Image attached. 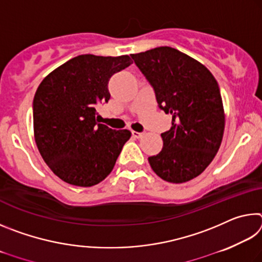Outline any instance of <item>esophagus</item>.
Masks as SVG:
<instances>
[{
  "label": "esophagus",
  "instance_id": "34e87169",
  "mask_svg": "<svg viewBox=\"0 0 262 262\" xmlns=\"http://www.w3.org/2000/svg\"><path fill=\"white\" fill-rule=\"evenodd\" d=\"M132 135H133V137H136V139H140V137H142L144 135V133H139V132H134L133 130L132 132Z\"/></svg>",
  "mask_w": 262,
  "mask_h": 262
}]
</instances>
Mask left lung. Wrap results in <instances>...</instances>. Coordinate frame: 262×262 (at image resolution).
<instances>
[{"label":"left lung","instance_id":"1","mask_svg":"<svg viewBox=\"0 0 262 262\" xmlns=\"http://www.w3.org/2000/svg\"><path fill=\"white\" fill-rule=\"evenodd\" d=\"M155 91L159 108L172 115L163 149L148 158L155 173L173 184L201 174L220 149L225 117L219 84L200 62L163 46L132 54Z\"/></svg>","mask_w":262,"mask_h":262}]
</instances>
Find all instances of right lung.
Masks as SVG:
<instances>
[{
  "label": "right lung",
  "mask_w": 262,
  "mask_h": 262,
  "mask_svg": "<svg viewBox=\"0 0 262 262\" xmlns=\"http://www.w3.org/2000/svg\"><path fill=\"white\" fill-rule=\"evenodd\" d=\"M132 63L128 55H78L53 70L38 86L33 98L35 143L61 180L90 187L113 170L132 133L99 123L97 106L110 100L112 75Z\"/></svg>",
  "instance_id": "right-lung-1"
}]
</instances>
